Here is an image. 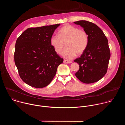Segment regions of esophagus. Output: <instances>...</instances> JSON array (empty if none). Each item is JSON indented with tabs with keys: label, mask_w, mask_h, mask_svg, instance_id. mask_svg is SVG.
I'll use <instances>...</instances> for the list:
<instances>
[{
	"label": "esophagus",
	"mask_w": 125,
	"mask_h": 125,
	"mask_svg": "<svg viewBox=\"0 0 125 125\" xmlns=\"http://www.w3.org/2000/svg\"><path fill=\"white\" fill-rule=\"evenodd\" d=\"M64 63H66V64H70L71 63H72V62L71 61H68V60H64Z\"/></svg>",
	"instance_id": "esophagus-1"
}]
</instances>
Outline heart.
Listing matches in <instances>:
<instances>
[{"label": "heart", "instance_id": "obj_1", "mask_svg": "<svg viewBox=\"0 0 125 125\" xmlns=\"http://www.w3.org/2000/svg\"><path fill=\"white\" fill-rule=\"evenodd\" d=\"M88 35L86 32L74 26L66 24L58 31V35H53L50 38V44L55 51L59 54L66 43V48L62 53L67 59L73 58L76 54L80 55L85 50L88 44Z\"/></svg>", "mask_w": 125, "mask_h": 125}]
</instances>
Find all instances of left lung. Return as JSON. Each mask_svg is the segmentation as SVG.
<instances>
[{
  "instance_id": "1",
  "label": "left lung",
  "mask_w": 125,
  "mask_h": 125,
  "mask_svg": "<svg viewBox=\"0 0 125 125\" xmlns=\"http://www.w3.org/2000/svg\"><path fill=\"white\" fill-rule=\"evenodd\" d=\"M81 26L88 35V44L80 57L74 60L80 67L76 77L85 83L96 82L107 70L110 52L108 40L101 29L93 23L85 20L74 22Z\"/></svg>"
}]
</instances>
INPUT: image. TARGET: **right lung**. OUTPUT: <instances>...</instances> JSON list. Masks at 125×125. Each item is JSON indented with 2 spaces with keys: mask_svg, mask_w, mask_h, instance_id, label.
<instances>
[{
  "mask_svg": "<svg viewBox=\"0 0 125 125\" xmlns=\"http://www.w3.org/2000/svg\"><path fill=\"white\" fill-rule=\"evenodd\" d=\"M60 24L31 28L17 39L14 61L22 80L35 88L48 85L63 59L55 52L50 38Z\"/></svg>",
  "mask_w": 125,
  "mask_h": 125,
  "instance_id": "obj_1",
  "label": "right lung"
}]
</instances>
